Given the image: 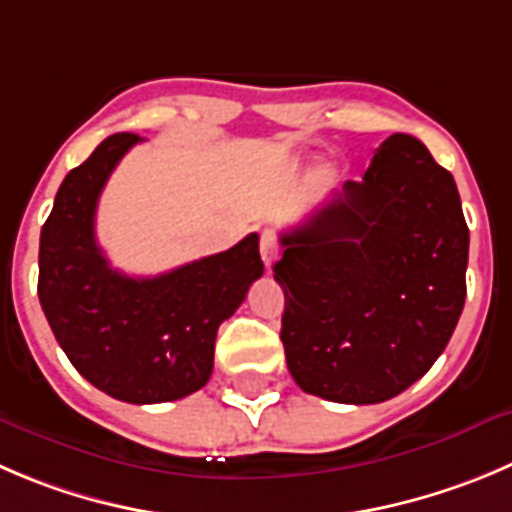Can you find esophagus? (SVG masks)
Listing matches in <instances>:
<instances>
[{"instance_id": "1", "label": "esophagus", "mask_w": 512, "mask_h": 512, "mask_svg": "<svg viewBox=\"0 0 512 512\" xmlns=\"http://www.w3.org/2000/svg\"><path fill=\"white\" fill-rule=\"evenodd\" d=\"M259 251H261V259H264L266 269H269V266L276 261V256H279V246H276V236H274V233H271V231L261 233Z\"/></svg>"}]
</instances>
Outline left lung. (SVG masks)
Segmentation results:
<instances>
[{
    "instance_id": "8db88e82",
    "label": "left lung",
    "mask_w": 512,
    "mask_h": 512,
    "mask_svg": "<svg viewBox=\"0 0 512 512\" xmlns=\"http://www.w3.org/2000/svg\"><path fill=\"white\" fill-rule=\"evenodd\" d=\"M281 342L304 392L397 397L437 362L465 306L467 231L450 170L394 133L367 173L281 233Z\"/></svg>"
}]
</instances>
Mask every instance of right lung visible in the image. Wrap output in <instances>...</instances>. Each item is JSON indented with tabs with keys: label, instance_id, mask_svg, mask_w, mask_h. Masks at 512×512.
<instances>
[{
	"label": "right lung",
	"instance_id": "add662e5",
	"mask_svg": "<svg viewBox=\"0 0 512 512\" xmlns=\"http://www.w3.org/2000/svg\"><path fill=\"white\" fill-rule=\"evenodd\" d=\"M135 133L102 140L62 180L40 236L42 311L72 367L130 405L188 397L211 379L218 326L264 274L259 236L228 251L135 279L115 271L95 238L97 198Z\"/></svg>",
	"mask_w": 512,
	"mask_h": 512
}]
</instances>
